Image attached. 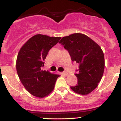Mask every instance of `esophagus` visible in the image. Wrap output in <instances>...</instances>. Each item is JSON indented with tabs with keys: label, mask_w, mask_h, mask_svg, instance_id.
<instances>
[{
	"label": "esophagus",
	"mask_w": 121,
	"mask_h": 121,
	"mask_svg": "<svg viewBox=\"0 0 121 121\" xmlns=\"http://www.w3.org/2000/svg\"><path fill=\"white\" fill-rule=\"evenodd\" d=\"M63 75H68V72L67 71H65L63 72Z\"/></svg>",
	"instance_id": "obj_1"
}]
</instances>
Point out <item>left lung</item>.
<instances>
[{
  "label": "left lung",
  "instance_id": "1",
  "mask_svg": "<svg viewBox=\"0 0 121 121\" xmlns=\"http://www.w3.org/2000/svg\"><path fill=\"white\" fill-rule=\"evenodd\" d=\"M59 43L68 50L72 61L79 64L75 73L78 84L71 88L80 95L90 94L97 87L104 72V58L101 48L81 33L63 37Z\"/></svg>",
  "mask_w": 121,
  "mask_h": 121
}]
</instances>
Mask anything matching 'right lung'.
Listing matches in <instances>:
<instances>
[{"label":"right lung","mask_w":121,"mask_h":121,"mask_svg":"<svg viewBox=\"0 0 121 121\" xmlns=\"http://www.w3.org/2000/svg\"><path fill=\"white\" fill-rule=\"evenodd\" d=\"M60 37L37 34L22 46L17 58V73L25 88L38 98H43L52 92L60 75L43 71L44 61L49 51L58 43Z\"/></svg>","instance_id":"right-lung-1"}]
</instances>
